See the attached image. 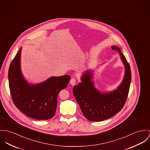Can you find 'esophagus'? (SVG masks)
Instances as JSON below:
<instances>
[{
	"mask_svg": "<svg viewBox=\"0 0 150 150\" xmlns=\"http://www.w3.org/2000/svg\"><path fill=\"white\" fill-rule=\"evenodd\" d=\"M76 81L74 79H71L70 81V83L72 85H74L76 84Z\"/></svg>",
	"mask_w": 150,
	"mask_h": 150,
	"instance_id": "obj_1",
	"label": "esophagus"
}]
</instances>
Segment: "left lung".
I'll use <instances>...</instances> for the list:
<instances>
[{"mask_svg":"<svg viewBox=\"0 0 150 150\" xmlns=\"http://www.w3.org/2000/svg\"><path fill=\"white\" fill-rule=\"evenodd\" d=\"M112 49L119 52L124 68L123 80L119 86L108 92L98 90L93 81L95 70L91 69L83 72L81 82L73 88L83 115L89 121L101 122L113 116L123 108L128 96L131 81L130 67L120 47L112 46Z\"/></svg>","mask_w":150,"mask_h":150,"instance_id":"obj_1","label":"left lung"}]
</instances>
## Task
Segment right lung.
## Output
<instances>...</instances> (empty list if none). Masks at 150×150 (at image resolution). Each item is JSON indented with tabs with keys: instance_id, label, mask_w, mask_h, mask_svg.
I'll return each instance as SVG.
<instances>
[{
	"instance_id": "obj_1",
	"label": "right lung",
	"mask_w": 150,
	"mask_h": 150,
	"mask_svg": "<svg viewBox=\"0 0 150 150\" xmlns=\"http://www.w3.org/2000/svg\"><path fill=\"white\" fill-rule=\"evenodd\" d=\"M21 52L22 47L8 70L9 88L14 104L29 117L50 119L55 113L58 93L67 87L70 76H52L40 83L28 82L21 69Z\"/></svg>"
}]
</instances>
